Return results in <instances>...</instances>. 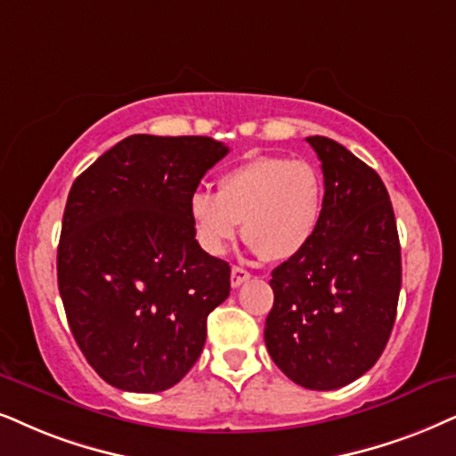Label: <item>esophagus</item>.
I'll use <instances>...</instances> for the list:
<instances>
[{"mask_svg":"<svg viewBox=\"0 0 456 456\" xmlns=\"http://www.w3.org/2000/svg\"><path fill=\"white\" fill-rule=\"evenodd\" d=\"M248 280H250V273H248L244 267H238V265H235V267H232V286L233 288H240Z\"/></svg>","mask_w":456,"mask_h":456,"instance_id":"34e87169","label":"esophagus"}]
</instances>
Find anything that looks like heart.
<instances>
[{"mask_svg":"<svg viewBox=\"0 0 456 456\" xmlns=\"http://www.w3.org/2000/svg\"><path fill=\"white\" fill-rule=\"evenodd\" d=\"M326 185L307 159L258 155L218 178V193L195 189L189 198L195 238L210 255H223L238 235L265 261L301 255L324 216Z\"/></svg>","mask_w":456,"mask_h":456,"instance_id":"heart-1","label":"heart"}]
</instances>
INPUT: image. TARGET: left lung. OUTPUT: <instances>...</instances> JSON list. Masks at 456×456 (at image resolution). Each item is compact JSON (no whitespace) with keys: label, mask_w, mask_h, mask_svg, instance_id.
Instances as JSON below:
<instances>
[{"label":"left lung","mask_w":456,"mask_h":456,"mask_svg":"<svg viewBox=\"0 0 456 456\" xmlns=\"http://www.w3.org/2000/svg\"><path fill=\"white\" fill-rule=\"evenodd\" d=\"M307 142L324 172V216L301 255L271 271L265 345L290 381L330 391L381 357L395 322L402 256L381 176L332 138Z\"/></svg>","instance_id":"8db88e82"}]
</instances>
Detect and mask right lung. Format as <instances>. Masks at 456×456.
Wrapping results in <instances>:
<instances>
[{
  "instance_id": "obj_1",
  "label": "right lung",
  "mask_w": 456,
  "mask_h": 456,
  "mask_svg": "<svg viewBox=\"0 0 456 456\" xmlns=\"http://www.w3.org/2000/svg\"><path fill=\"white\" fill-rule=\"evenodd\" d=\"M227 153L210 136L132 134L75 178L59 290L75 343L113 387L168 389L204 349L232 267L201 250L189 198Z\"/></svg>"
}]
</instances>
